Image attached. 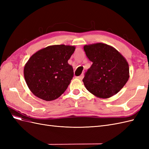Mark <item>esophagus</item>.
I'll use <instances>...</instances> for the list:
<instances>
[{"mask_svg":"<svg viewBox=\"0 0 149 149\" xmlns=\"http://www.w3.org/2000/svg\"><path fill=\"white\" fill-rule=\"evenodd\" d=\"M78 78L79 79H80V80H81V79L83 78V74H82L81 75H80V76H78Z\"/></svg>","mask_w":149,"mask_h":149,"instance_id":"obj_1","label":"esophagus"}]
</instances>
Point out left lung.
<instances>
[{
    "instance_id": "8db88e82",
    "label": "left lung",
    "mask_w": 149,
    "mask_h": 149,
    "mask_svg": "<svg viewBox=\"0 0 149 149\" xmlns=\"http://www.w3.org/2000/svg\"><path fill=\"white\" fill-rule=\"evenodd\" d=\"M84 50L93 62L83 79L88 91L100 98L118 93L129 78V65L124 56L114 48L102 43L85 45Z\"/></svg>"
}]
</instances>
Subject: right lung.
<instances>
[{
	"instance_id": "1",
	"label": "right lung",
	"mask_w": 149,
	"mask_h": 149,
	"mask_svg": "<svg viewBox=\"0 0 149 149\" xmlns=\"http://www.w3.org/2000/svg\"><path fill=\"white\" fill-rule=\"evenodd\" d=\"M74 46H48L31 56L24 67V77L35 96L45 101L59 97L73 77V67L68 63Z\"/></svg>"
}]
</instances>
